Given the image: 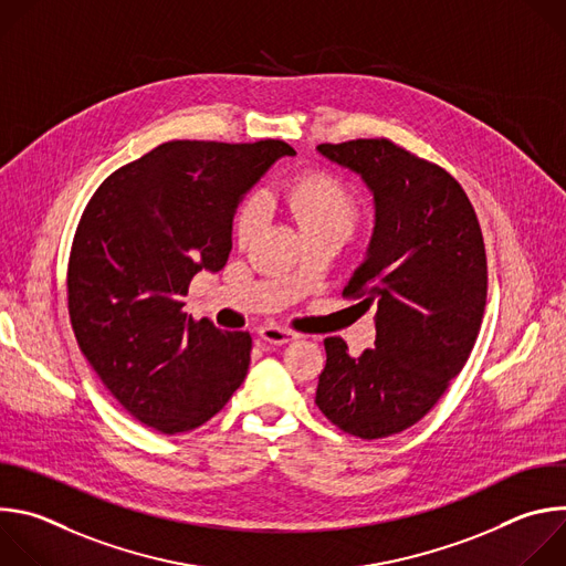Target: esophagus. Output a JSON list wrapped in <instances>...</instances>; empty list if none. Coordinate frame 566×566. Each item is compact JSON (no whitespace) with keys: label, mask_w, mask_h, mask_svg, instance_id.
Here are the masks:
<instances>
[{"label":"esophagus","mask_w":566,"mask_h":566,"mask_svg":"<svg viewBox=\"0 0 566 566\" xmlns=\"http://www.w3.org/2000/svg\"><path fill=\"white\" fill-rule=\"evenodd\" d=\"M260 338L266 340V343H271V345H286V343L295 340L297 334L291 332V329H284V327H273V325H269V327H262V329H260Z\"/></svg>","instance_id":"1"}]
</instances>
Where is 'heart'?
Masks as SVG:
<instances>
[{"label":"heart","mask_w":566,"mask_h":566,"mask_svg":"<svg viewBox=\"0 0 566 566\" xmlns=\"http://www.w3.org/2000/svg\"><path fill=\"white\" fill-rule=\"evenodd\" d=\"M282 199L300 223L302 232L338 230L349 234L360 219V201L349 184L327 170H308L282 190ZM264 219V203L258 195L249 197L234 214V237L247 244Z\"/></svg>","instance_id":"1"}]
</instances>
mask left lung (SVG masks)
I'll return each instance as SVG.
<instances>
[{"label": "left lung", "mask_w": 566, "mask_h": 566, "mask_svg": "<svg viewBox=\"0 0 566 566\" xmlns=\"http://www.w3.org/2000/svg\"><path fill=\"white\" fill-rule=\"evenodd\" d=\"M317 151L360 175L376 223L365 262L343 295L376 306V343L358 358L327 338L315 406L360 439L421 421L463 369L486 308L481 228L459 181L387 138L322 143Z\"/></svg>", "instance_id": "1"}]
</instances>
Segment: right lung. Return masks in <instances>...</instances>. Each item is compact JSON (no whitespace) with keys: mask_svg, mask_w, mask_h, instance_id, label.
<instances>
[{"mask_svg":"<svg viewBox=\"0 0 566 566\" xmlns=\"http://www.w3.org/2000/svg\"><path fill=\"white\" fill-rule=\"evenodd\" d=\"M284 140H170L109 175L80 217L69 317L80 352L120 406L164 434L210 421L251 363V334L184 311L199 271L232 249V217Z\"/></svg>","mask_w":566,"mask_h":566,"instance_id":"right-lung-1","label":"right lung"}]
</instances>
